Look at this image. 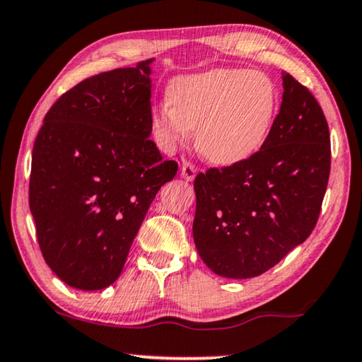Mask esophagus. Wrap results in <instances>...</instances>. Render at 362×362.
<instances>
[{
  "label": "esophagus",
  "instance_id": "esophagus-1",
  "mask_svg": "<svg viewBox=\"0 0 362 362\" xmlns=\"http://www.w3.org/2000/svg\"><path fill=\"white\" fill-rule=\"evenodd\" d=\"M197 175V167L192 164V162L183 160L182 162V177L187 180H193Z\"/></svg>",
  "mask_w": 362,
  "mask_h": 362
}]
</instances>
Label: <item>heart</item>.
I'll use <instances>...</instances> for the list:
<instances>
[{
	"mask_svg": "<svg viewBox=\"0 0 362 362\" xmlns=\"http://www.w3.org/2000/svg\"><path fill=\"white\" fill-rule=\"evenodd\" d=\"M169 103L151 118L162 149L175 151L197 131V147L205 159L233 165L261 149L276 119L279 91L261 70L213 69L175 78Z\"/></svg>",
	"mask_w": 362,
	"mask_h": 362,
	"instance_id": "heart-1",
	"label": "heart"
}]
</instances>
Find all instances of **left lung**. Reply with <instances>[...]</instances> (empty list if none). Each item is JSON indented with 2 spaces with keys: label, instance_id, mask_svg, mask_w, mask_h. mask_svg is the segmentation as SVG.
I'll list each match as a JSON object with an SVG mask.
<instances>
[{
  "label": "left lung",
  "instance_id": "1",
  "mask_svg": "<svg viewBox=\"0 0 362 362\" xmlns=\"http://www.w3.org/2000/svg\"><path fill=\"white\" fill-rule=\"evenodd\" d=\"M281 111L256 154L197 175L193 239L228 279L261 276L310 236L327 192L332 147L322 106L282 74Z\"/></svg>",
  "mask_w": 362,
  "mask_h": 362
}]
</instances>
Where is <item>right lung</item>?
Wrapping results in <instances>:
<instances>
[{"label":"right lung","mask_w":362,"mask_h":362,"mask_svg":"<svg viewBox=\"0 0 362 362\" xmlns=\"http://www.w3.org/2000/svg\"><path fill=\"white\" fill-rule=\"evenodd\" d=\"M151 60L81 80L50 106L33 147L29 208L60 281L108 287L156 193L177 174L151 141Z\"/></svg>","instance_id":"right-lung-1"}]
</instances>
